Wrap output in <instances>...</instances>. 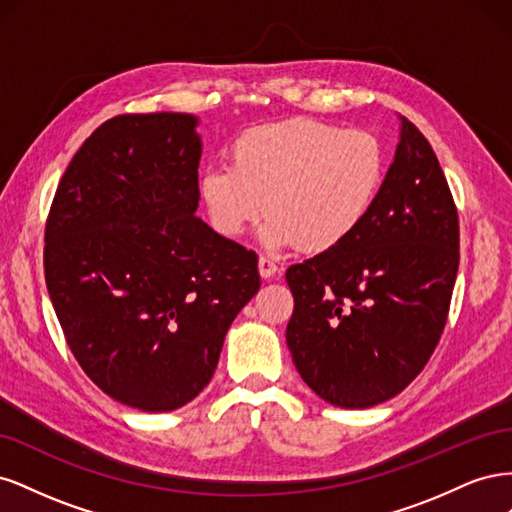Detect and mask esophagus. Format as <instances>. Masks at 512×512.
<instances>
[{"label": "esophagus", "instance_id": "1", "mask_svg": "<svg viewBox=\"0 0 512 512\" xmlns=\"http://www.w3.org/2000/svg\"><path fill=\"white\" fill-rule=\"evenodd\" d=\"M258 273L262 280H271L277 273H280V267H277V262L267 258V256H260L258 258Z\"/></svg>", "mask_w": 512, "mask_h": 512}]
</instances>
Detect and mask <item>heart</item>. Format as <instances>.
I'll list each match as a JSON object with an SVG mask.
<instances>
[{
	"label": "heart",
	"instance_id": "b5f03b06",
	"mask_svg": "<svg viewBox=\"0 0 512 512\" xmlns=\"http://www.w3.org/2000/svg\"><path fill=\"white\" fill-rule=\"evenodd\" d=\"M384 175L378 136L288 119L243 132L230 149V168H209L200 177V198L213 228L228 239L243 235L265 205L262 243L324 254L361 230Z\"/></svg>",
	"mask_w": 512,
	"mask_h": 512
}]
</instances>
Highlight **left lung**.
Here are the masks:
<instances>
[{
	"label": "left lung",
	"instance_id": "left-lung-1",
	"mask_svg": "<svg viewBox=\"0 0 512 512\" xmlns=\"http://www.w3.org/2000/svg\"><path fill=\"white\" fill-rule=\"evenodd\" d=\"M399 119L395 160L367 222L337 250L286 271L294 367L339 408L382 404L421 374L459 269L453 194L427 138Z\"/></svg>",
	"mask_w": 512,
	"mask_h": 512
}]
</instances>
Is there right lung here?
I'll use <instances>...</instances> for the list:
<instances>
[{"label": "right lung", "mask_w": 512, "mask_h": 512, "mask_svg": "<svg viewBox=\"0 0 512 512\" xmlns=\"http://www.w3.org/2000/svg\"><path fill=\"white\" fill-rule=\"evenodd\" d=\"M196 126L188 113L104 121L68 164L44 230L46 288L74 359L143 412L205 389L260 288L258 256L194 215Z\"/></svg>", "instance_id": "add662e5"}]
</instances>
